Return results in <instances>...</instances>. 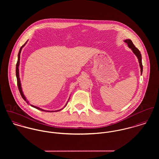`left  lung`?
<instances>
[{
  "mask_svg": "<svg viewBox=\"0 0 159 159\" xmlns=\"http://www.w3.org/2000/svg\"><path fill=\"white\" fill-rule=\"evenodd\" d=\"M124 42H125L127 45L129 46V48H130L133 52L135 54L138 59V62H139V67L141 68V73L142 74V72H143V65H142V59H141V54L140 53V51L138 50V48H136L135 47V46L134 45V43H132V40H130V39H127V40H124Z\"/></svg>",
  "mask_w": 159,
  "mask_h": 159,
  "instance_id": "left-lung-1",
  "label": "left lung"
}]
</instances>
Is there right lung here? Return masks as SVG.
<instances>
[{
  "label": "right lung",
  "mask_w": 159,
  "mask_h": 159,
  "mask_svg": "<svg viewBox=\"0 0 159 159\" xmlns=\"http://www.w3.org/2000/svg\"><path fill=\"white\" fill-rule=\"evenodd\" d=\"M27 42L25 43L24 45H23L21 47L20 49V51H19V53H18V61H17L16 67V78H17V84H18V87L20 92V93H21V97H23V99L29 105V102L27 101V100L26 99L25 97L24 96V93H23V91H22V88H21V81H20V75H19V66H20V54H21V51L22 48H23V47L24 46V45L26 44ZM67 103H68V102H67ZM67 103H66V105H65V107L67 105ZM30 105L31 107H32L36 108V109H38V110H39L43 111H46V112H56V111H59L62 110L64 108H65V107H64L62 109H61V110H56V111H46V110H43V109H42V108H39V107L34 106V105H31V104H30Z\"/></svg>",
  "instance_id": "right-lung-1"
}]
</instances>
